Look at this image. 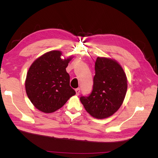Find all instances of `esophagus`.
I'll list each match as a JSON object with an SVG mask.
<instances>
[{
	"instance_id": "esophagus-1",
	"label": "esophagus",
	"mask_w": 158,
	"mask_h": 158,
	"mask_svg": "<svg viewBox=\"0 0 158 158\" xmlns=\"http://www.w3.org/2000/svg\"><path fill=\"white\" fill-rule=\"evenodd\" d=\"M75 91H76V95H79V94H80V88H77V89H75Z\"/></svg>"
}]
</instances>
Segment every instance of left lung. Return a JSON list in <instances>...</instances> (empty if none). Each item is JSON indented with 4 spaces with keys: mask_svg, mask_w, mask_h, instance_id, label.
Listing matches in <instances>:
<instances>
[{
    "mask_svg": "<svg viewBox=\"0 0 158 158\" xmlns=\"http://www.w3.org/2000/svg\"><path fill=\"white\" fill-rule=\"evenodd\" d=\"M93 90L80 97L86 111L98 119L106 118L120 108L127 90V78L122 66L114 60L98 57L95 63Z\"/></svg>",
    "mask_w": 158,
    "mask_h": 158,
    "instance_id": "left-lung-1",
    "label": "left lung"
}]
</instances>
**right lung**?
I'll return each instance as SVG.
<instances>
[{"label":"right lung","instance_id":"right-lung-1","mask_svg":"<svg viewBox=\"0 0 158 158\" xmlns=\"http://www.w3.org/2000/svg\"><path fill=\"white\" fill-rule=\"evenodd\" d=\"M60 51L46 52L33 62L27 73V97L35 107L45 113L61 108L76 94L66 70L73 57L62 59Z\"/></svg>","mask_w":158,"mask_h":158}]
</instances>
